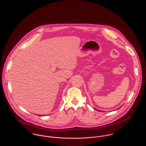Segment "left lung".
<instances>
[{
	"instance_id": "1",
	"label": "left lung",
	"mask_w": 146,
	"mask_h": 146,
	"mask_svg": "<svg viewBox=\"0 0 146 146\" xmlns=\"http://www.w3.org/2000/svg\"><path fill=\"white\" fill-rule=\"evenodd\" d=\"M96 110H97V109H96ZM98 110V111H100V110Z\"/></svg>"
}]
</instances>
